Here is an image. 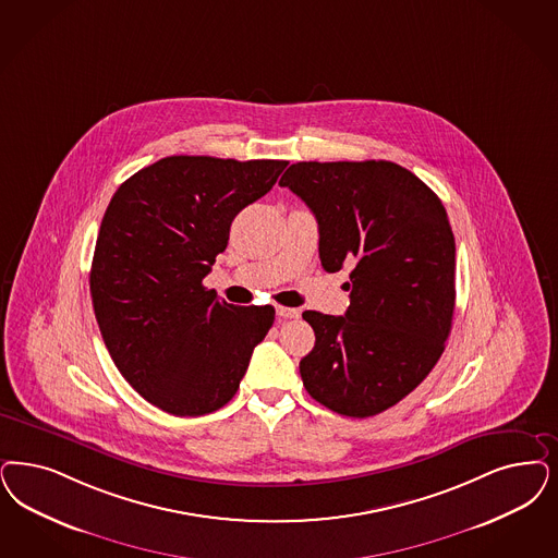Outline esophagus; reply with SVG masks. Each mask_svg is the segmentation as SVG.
<instances>
[{
    "mask_svg": "<svg viewBox=\"0 0 558 558\" xmlns=\"http://www.w3.org/2000/svg\"><path fill=\"white\" fill-rule=\"evenodd\" d=\"M276 315H278V319H296V317H301V311L299 308L276 307Z\"/></svg>",
    "mask_w": 558,
    "mask_h": 558,
    "instance_id": "34e87169",
    "label": "esophagus"
}]
</instances>
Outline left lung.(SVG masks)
Listing matches in <instances>:
<instances>
[{"mask_svg":"<svg viewBox=\"0 0 558 558\" xmlns=\"http://www.w3.org/2000/svg\"><path fill=\"white\" fill-rule=\"evenodd\" d=\"M319 225L326 271H350L344 315L305 311L315 347L303 385L329 410L366 418L423 384L449 338L456 239L441 199L389 160L296 162L280 179Z\"/></svg>","mask_w":558,"mask_h":558,"instance_id":"left-lung-1","label":"left lung"}]
</instances>
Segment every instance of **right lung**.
<instances>
[{"label": "right lung", "mask_w": 558, "mask_h": 558, "mask_svg": "<svg viewBox=\"0 0 558 558\" xmlns=\"http://www.w3.org/2000/svg\"><path fill=\"white\" fill-rule=\"evenodd\" d=\"M287 160L167 156L119 185L90 268L98 327L119 373L150 404L204 416L229 404L276 311L234 307L202 280L232 220Z\"/></svg>", "instance_id": "right-lung-1"}]
</instances>
